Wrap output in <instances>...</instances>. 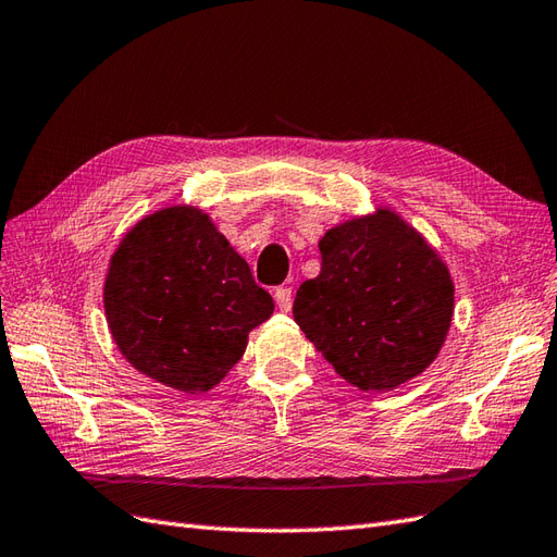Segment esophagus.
Masks as SVG:
<instances>
[{"mask_svg":"<svg viewBox=\"0 0 557 557\" xmlns=\"http://www.w3.org/2000/svg\"><path fill=\"white\" fill-rule=\"evenodd\" d=\"M274 300H276L281 312H288L290 305H293V290L286 288V286H278V288L274 290Z\"/></svg>","mask_w":557,"mask_h":557,"instance_id":"obj_1","label":"esophagus"}]
</instances>
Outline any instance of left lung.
I'll use <instances>...</instances> for the list:
<instances>
[{"instance_id": "left-lung-1", "label": "left lung", "mask_w": 557, "mask_h": 557, "mask_svg": "<svg viewBox=\"0 0 557 557\" xmlns=\"http://www.w3.org/2000/svg\"><path fill=\"white\" fill-rule=\"evenodd\" d=\"M321 271L293 317L360 391H391L436 360L453 319V281L431 245L391 209L350 219L319 240Z\"/></svg>"}]
</instances>
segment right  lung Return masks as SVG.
Instances as JSON below:
<instances>
[{"instance_id": "right-lung-1", "label": "right lung", "mask_w": 557, "mask_h": 557, "mask_svg": "<svg viewBox=\"0 0 557 557\" xmlns=\"http://www.w3.org/2000/svg\"><path fill=\"white\" fill-rule=\"evenodd\" d=\"M104 310L138 372L193 395L231 372L274 300L207 214L166 207L138 221L111 257Z\"/></svg>"}]
</instances>
